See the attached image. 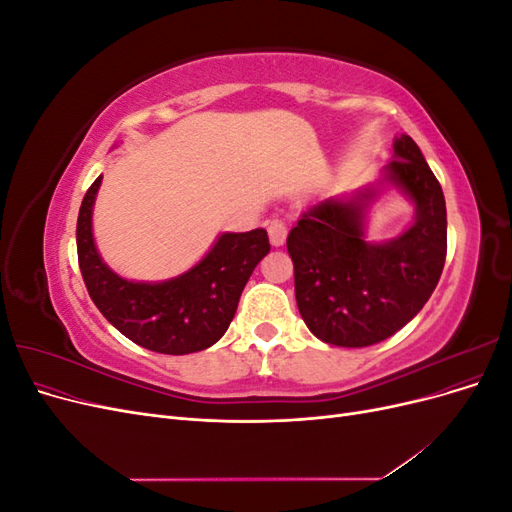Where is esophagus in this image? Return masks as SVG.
I'll return each instance as SVG.
<instances>
[{"instance_id":"1","label":"esophagus","mask_w":512,"mask_h":512,"mask_svg":"<svg viewBox=\"0 0 512 512\" xmlns=\"http://www.w3.org/2000/svg\"><path fill=\"white\" fill-rule=\"evenodd\" d=\"M267 230H269L271 245H275V247L284 245L286 235H288V228H286V224H284V222H280V220H273V222H269Z\"/></svg>"}]
</instances>
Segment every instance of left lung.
Listing matches in <instances>:
<instances>
[{
	"label": "left lung",
	"instance_id": "obj_1",
	"mask_svg": "<svg viewBox=\"0 0 512 512\" xmlns=\"http://www.w3.org/2000/svg\"><path fill=\"white\" fill-rule=\"evenodd\" d=\"M378 185L350 198H324L303 211L286 239L294 294L307 329L324 344L365 348L384 342L421 312L446 260V203L436 175L408 134ZM391 182L415 203V222L399 238L364 239V215Z\"/></svg>",
	"mask_w": 512,
	"mask_h": 512
}]
</instances>
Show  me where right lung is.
Listing matches in <instances>:
<instances>
[{
    "instance_id": "1",
    "label": "right lung",
    "mask_w": 512,
    "mask_h": 512,
    "mask_svg": "<svg viewBox=\"0 0 512 512\" xmlns=\"http://www.w3.org/2000/svg\"><path fill=\"white\" fill-rule=\"evenodd\" d=\"M102 175L91 183L76 222L79 267L91 301L134 344L160 354H190L213 346L235 318L241 292L271 250L265 228L224 232L207 256L173 280L130 282L100 258L91 213Z\"/></svg>"
}]
</instances>
